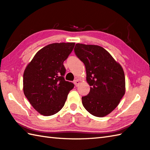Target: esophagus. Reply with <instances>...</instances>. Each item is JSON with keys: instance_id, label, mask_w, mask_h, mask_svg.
Returning <instances> with one entry per match:
<instances>
[{"instance_id": "obj_1", "label": "esophagus", "mask_w": 150, "mask_h": 150, "mask_svg": "<svg viewBox=\"0 0 150 150\" xmlns=\"http://www.w3.org/2000/svg\"><path fill=\"white\" fill-rule=\"evenodd\" d=\"M73 83H74V84L75 85V86H78L79 83H80V82H79V81L77 80V79H76V80L73 81Z\"/></svg>"}]
</instances>
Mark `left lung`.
I'll return each mask as SVG.
<instances>
[{
  "label": "left lung",
  "instance_id": "8db88e82",
  "mask_svg": "<svg viewBox=\"0 0 150 150\" xmlns=\"http://www.w3.org/2000/svg\"><path fill=\"white\" fill-rule=\"evenodd\" d=\"M75 53L84 64L86 81L90 86L82 103L89 113L98 117L110 113L125 94L124 70L110 53L97 45L76 44Z\"/></svg>",
  "mask_w": 150,
  "mask_h": 150
}]
</instances>
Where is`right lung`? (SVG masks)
<instances>
[{
  "label": "right lung",
  "instance_id": "add662e5",
  "mask_svg": "<svg viewBox=\"0 0 150 150\" xmlns=\"http://www.w3.org/2000/svg\"><path fill=\"white\" fill-rule=\"evenodd\" d=\"M74 46V42L48 44L35 54L24 70V93L34 109L42 115L59 112L74 87L64 78L66 69L63 65Z\"/></svg>",
  "mask_w": 150,
  "mask_h": 150
}]
</instances>
